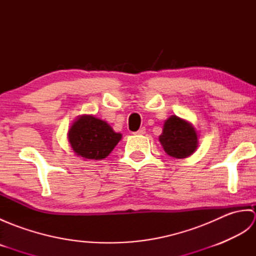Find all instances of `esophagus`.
Here are the masks:
<instances>
[{"instance_id": "esophagus-1", "label": "esophagus", "mask_w": 256, "mask_h": 256, "mask_svg": "<svg viewBox=\"0 0 256 256\" xmlns=\"http://www.w3.org/2000/svg\"><path fill=\"white\" fill-rule=\"evenodd\" d=\"M135 134H138V135L145 134V128H140L138 132H135Z\"/></svg>"}]
</instances>
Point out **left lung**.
<instances>
[{"label": "left lung", "mask_w": 256, "mask_h": 256, "mask_svg": "<svg viewBox=\"0 0 256 256\" xmlns=\"http://www.w3.org/2000/svg\"><path fill=\"white\" fill-rule=\"evenodd\" d=\"M160 142L170 156L186 158L197 148L198 138L192 124L177 116H172L164 124Z\"/></svg>", "instance_id": "obj_1"}]
</instances>
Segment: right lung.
<instances>
[{"mask_svg":"<svg viewBox=\"0 0 256 256\" xmlns=\"http://www.w3.org/2000/svg\"><path fill=\"white\" fill-rule=\"evenodd\" d=\"M69 142L74 152L86 160H103L111 153L122 135L106 122L92 116L79 118L69 130Z\"/></svg>","mask_w":256,"mask_h":256,"instance_id":"right-lung-1","label":"right lung"}]
</instances>
